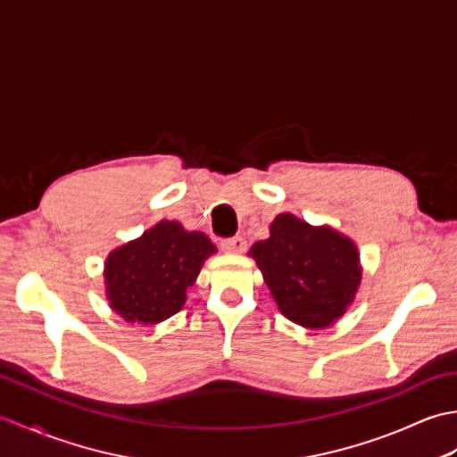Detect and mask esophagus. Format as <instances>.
<instances>
[{"instance_id":"esophagus-1","label":"esophagus","mask_w":457,"mask_h":457,"mask_svg":"<svg viewBox=\"0 0 457 457\" xmlns=\"http://www.w3.org/2000/svg\"><path fill=\"white\" fill-rule=\"evenodd\" d=\"M220 247L221 251H226V253H244L247 244L244 237H229V239H223Z\"/></svg>"}]
</instances>
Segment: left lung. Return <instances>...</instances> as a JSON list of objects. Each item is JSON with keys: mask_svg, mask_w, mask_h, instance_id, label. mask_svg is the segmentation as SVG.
I'll use <instances>...</instances> for the list:
<instances>
[{"mask_svg": "<svg viewBox=\"0 0 457 457\" xmlns=\"http://www.w3.org/2000/svg\"><path fill=\"white\" fill-rule=\"evenodd\" d=\"M251 257L288 320L326 328L352 304L361 280L359 255L347 237L312 228L290 213L270 223V237L251 247Z\"/></svg>", "mask_w": 457, "mask_h": 457, "instance_id": "8db88e82", "label": "left lung"}]
</instances>
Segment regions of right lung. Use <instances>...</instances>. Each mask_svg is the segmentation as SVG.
I'll return each mask as SVG.
<instances>
[{"mask_svg":"<svg viewBox=\"0 0 457 457\" xmlns=\"http://www.w3.org/2000/svg\"><path fill=\"white\" fill-rule=\"evenodd\" d=\"M216 247L200 231L161 221L143 237L115 249L105 263V293L129 324H157L177 314L204 259Z\"/></svg>","mask_w":457,"mask_h":457,"instance_id":"obj_1","label":"right lung"}]
</instances>
